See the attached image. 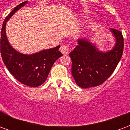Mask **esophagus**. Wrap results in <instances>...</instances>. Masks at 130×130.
I'll return each mask as SVG.
<instances>
[{"label": "esophagus", "instance_id": "34e87169", "mask_svg": "<svg viewBox=\"0 0 130 130\" xmlns=\"http://www.w3.org/2000/svg\"><path fill=\"white\" fill-rule=\"evenodd\" d=\"M60 51L62 53V54L64 55H66V54H69V46L65 44H63L62 46H61V47L60 48Z\"/></svg>", "mask_w": 130, "mask_h": 130}]
</instances>
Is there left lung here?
Wrapping results in <instances>:
<instances>
[{
	"label": "left lung",
	"instance_id": "left-lung-1",
	"mask_svg": "<svg viewBox=\"0 0 130 130\" xmlns=\"http://www.w3.org/2000/svg\"><path fill=\"white\" fill-rule=\"evenodd\" d=\"M110 30L116 41L111 51H99L93 43L82 38L78 40V45L70 53L72 74L79 87L87 88L101 85L117 67L123 55L124 39L120 31L114 28Z\"/></svg>",
	"mask_w": 130,
	"mask_h": 130
}]
</instances>
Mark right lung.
<instances>
[{
    "instance_id": "1",
    "label": "right lung",
    "mask_w": 130,
    "mask_h": 130,
    "mask_svg": "<svg viewBox=\"0 0 130 130\" xmlns=\"http://www.w3.org/2000/svg\"><path fill=\"white\" fill-rule=\"evenodd\" d=\"M26 3L27 1H25L18 5L3 21L1 37V54L4 64L17 81L30 87H37L44 83L51 67L62 54L59 51L60 45L30 55L21 54L10 45L5 32L6 23Z\"/></svg>"
}]
</instances>
